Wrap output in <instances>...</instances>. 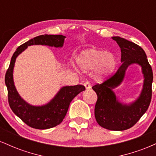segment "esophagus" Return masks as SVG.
<instances>
[{
  "mask_svg": "<svg viewBox=\"0 0 156 156\" xmlns=\"http://www.w3.org/2000/svg\"><path fill=\"white\" fill-rule=\"evenodd\" d=\"M83 85H84V87H85V88L87 89H91V83H89V81H86V82H84Z\"/></svg>",
  "mask_w": 156,
  "mask_h": 156,
  "instance_id": "1",
  "label": "esophagus"
}]
</instances>
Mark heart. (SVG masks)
Listing matches in <instances>:
<instances>
[{
    "mask_svg": "<svg viewBox=\"0 0 156 156\" xmlns=\"http://www.w3.org/2000/svg\"><path fill=\"white\" fill-rule=\"evenodd\" d=\"M76 64L83 72L94 69L95 77L98 79L110 75L117 66L114 54L96 48H89L82 51L77 55Z\"/></svg>",
    "mask_w": 156,
    "mask_h": 156,
    "instance_id": "b5f03b06",
    "label": "heart"
}]
</instances>
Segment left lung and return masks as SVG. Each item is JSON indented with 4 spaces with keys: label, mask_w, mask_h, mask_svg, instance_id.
Segmentation results:
<instances>
[{
    "label": "left lung",
    "mask_w": 156,
    "mask_h": 156,
    "mask_svg": "<svg viewBox=\"0 0 156 156\" xmlns=\"http://www.w3.org/2000/svg\"><path fill=\"white\" fill-rule=\"evenodd\" d=\"M121 49L122 64L117 73L101 84L93 86L98 95L94 116L98 123L105 129L125 130L133 127L149 107L152 98L153 76L145 52L138 44L119 37H113ZM137 63L142 67L144 83L139 98L129 105L121 103L112 89L122 83L126 69Z\"/></svg>",
    "instance_id": "8db88e82"
}]
</instances>
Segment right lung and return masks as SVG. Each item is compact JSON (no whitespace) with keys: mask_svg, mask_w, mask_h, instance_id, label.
Returning <instances> with one entry per match:
<instances>
[{"mask_svg":"<svg viewBox=\"0 0 156 156\" xmlns=\"http://www.w3.org/2000/svg\"><path fill=\"white\" fill-rule=\"evenodd\" d=\"M66 37L63 35H40L21 44L14 53L5 76V83L8 90L10 108L20 119L36 129H48L59 125L67 114L73 98L85 90L82 85L66 86L60 89L54 98L47 104L32 105L21 98L14 83L13 70L17 57L28 48L34 44L62 48Z\"/></svg>","mask_w":156,"mask_h":156,"instance_id":"add662e5","label":"right lung"}]
</instances>
